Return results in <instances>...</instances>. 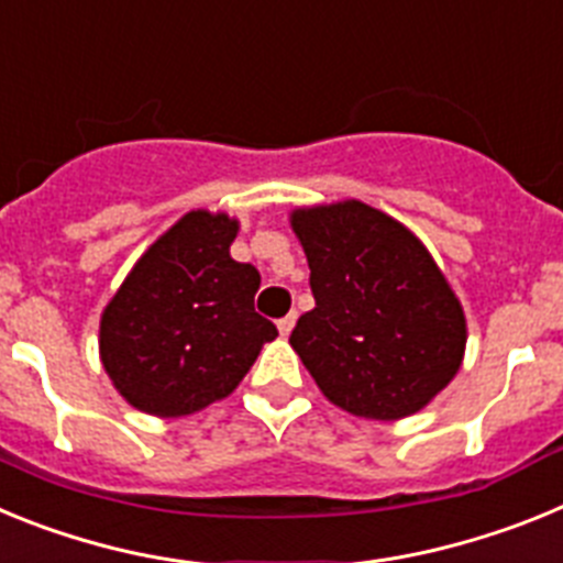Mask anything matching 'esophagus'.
<instances>
[{"label":"esophagus","mask_w":563,"mask_h":563,"mask_svg":"<svg viewBox=\"0 0 563 563\" xmlns=\"http://www.w3.org/2000/svg\"><path fill=\"white\" fill-rule=\"evenodd\" d=\"M292 327H296V312H287L285 318H278V332L282 335H290Z\"/></svg>","instance_id":"obj_1"}]
</instances>
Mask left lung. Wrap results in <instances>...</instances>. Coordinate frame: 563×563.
<instances>
[{"mask_svg": "<svg viewBox=\"0 0 563 563\" xmlns=\"http://www.w3.org/2000/svg\"><path fill=\"white\" fill-rule=\"evenodd\" d=\"M316 307L290 343L318 389L369 420L420 411L460 372L465 316L420 239L357 200L298 208Z\"/></svg>", "mask_w": 563, "mask_h": 563, "instance_id": "1", "label": "left lung"}]
</instances>
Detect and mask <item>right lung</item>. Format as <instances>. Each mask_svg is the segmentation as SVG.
Returning <instances> with one entry per match:
<instances>
[{
    "mask_svg": "<svg viewBox=\"0 0 563 563\" xmlns=\"http://www.w3.org/2000/svg\"><path fill=\"white\" fill-rule=\"evenodd\" d=\"M236 220L191 211L132 267L101 318V361L134 409L183 417L222 400L276 324L253 310L262 276L233 262Z\"/></svg>",
    "mask_w": 563,
    "mask_h": 563,
    "instance_id": "obj_1",
    "label": "right lung"
}]
</instances>
